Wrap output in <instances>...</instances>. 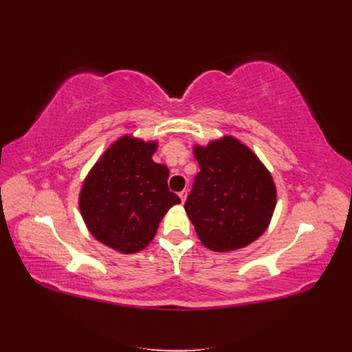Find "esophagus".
I'll list each match as a JSON object with an SVG mask.
<instances>
[{"mask_svg": "<svg viewBox=\"0 0 352 352\" xmlns=\"http://www.w3.org/2000/svg\"><path fill=\"white\" fill-rule=\"evenodd\" d=\"M179 197H180V199H182V202H185V199H186V197H188V190H186V189L180 190V192H179Z\"/></svg>", "mask_w": 352, "mask_h": 352, "instance_id": "34e87169", "label": "esophagus"}]
</instances>
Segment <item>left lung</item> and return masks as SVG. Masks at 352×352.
I'll return each mask as SVG.
<instances>
[{
  "mask_svg": "<svg viewBox=\"0 0 352 352\" xmlns=\"http://www.w3.org/2000/svg\"><path fill=\"white\" fill-rule=\"evenodd\" d=\"M199 164L185 202L202 245L212 251L243 248L267 229L276 207V186L267 168L247 145L223 136L195 145Z\"/></svg>",
  "mask_w": 352,
  "mask_h": 352,
  "instance_id": "left-lung-1",
  "label": "left lung"
}]
</instances>
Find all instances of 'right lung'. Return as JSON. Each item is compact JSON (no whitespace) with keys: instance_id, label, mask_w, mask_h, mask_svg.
<instances>
[{"instance_id":"1","label":"right lung","mask_w":352,"mask_h":352,"mask_svg":"<svg viewBox=\"0 0 352 352\" xmlns=\"http://www.w3.org/2000/svg\"><path fill=\"white\" fill-rule=\"evenodd\" d=\"M155 150L157 142L120 138L80 189L79 208L91 235L123 254L144 250L168 208L180 202L167 186L168 168L153 160Z\"/></svg>"}]
</instances>
